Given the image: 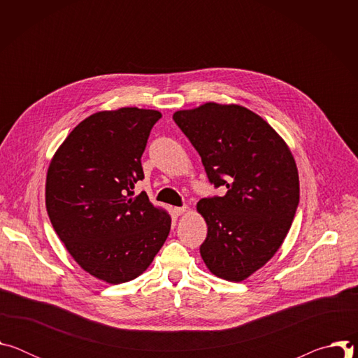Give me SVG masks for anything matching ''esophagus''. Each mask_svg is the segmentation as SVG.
Segmentation results:
<instances>
[{
	"instance_id": "1",
	"label": "esophagus",
	"mask_w": 358,
	"mask_h": 358,
	"mask_svg": "<svg viewBox=\"0 0 358 358\" xmlns=\"http://www.w3.org/2000/svg\"><path fill=\"white\" fill-rule=\"evenodd\" d=\"M187 210H188V207H187V206H182V207H174L173 211H174L176 215H181V214H184Z\"/></svg>"
}]
</instances>
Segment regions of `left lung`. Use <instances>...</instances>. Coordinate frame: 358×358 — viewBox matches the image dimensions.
<instances>
[{
  "label": "left lung",
  "mask_w": 358,
  "mask_h": 358,
  "mask_svg": "<svg viewBox=\"0 0 358 358\" xmlns=\"http://www.w3.org/2000/svg\"><path fill=\"white\" fill-rule=\"evenodd\" d=\"M225 195L202 198L208 234L199 253L218 278L241 282L262 268L286 238L299 206V174L286 143L257 113L206 103L173 115Z\"/></svg>",
  "instance_id": "left-lung-1"
}]
</instances>
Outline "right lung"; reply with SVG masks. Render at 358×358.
<instances>
[{"label": "right lung", "mask_w": 358, "mask_h": 358, "mask_svg": "<svg viewBox=\"0 0 358 358\" xmlns=\"http://www.w3.org/2000/svg\"><path fill=\"white\" fill-rule=\"evenodd\" d=\"M157 110L122 108L80 122L46 176V211L73 259L94 278L124 283L141 275L166 242L171 218L134 185Z\"/></svg>", "instance_id": "add662e5"}]
</instances>
